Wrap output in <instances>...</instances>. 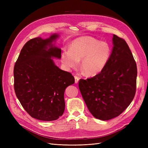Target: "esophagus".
<instances>
[{
    "label": "esophagus",
    "instance_id": "obj_1",
    "mask_svg": "<svg viewBox=\"0 0 148 148\" xmlns=\"http://www.w3.org/2000/svg\"><path fill=\"white\" fill-rule=\"evenodd\" d=\"M79 79V77H77V76H75V82L76 84L78 83Z\"/></svg>",
    "mask_w": 148,
    "mask_h": 148
}]
</instances>
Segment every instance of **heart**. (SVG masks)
I'll return each instance as SVG.
<instances>
[{
    "label": "heart",
    "mask_w": 148,
    "mask_h": 148,
    "mask_svg": "<svg viewBox=\"0 0 148 148\" xmlns=\"http://www.w3.org/2000/svg\"><path fill=\"white\" fill-rule=\"evenodd\" d=\"M111 53L110 46L90 36H82L71 42L69 50H64L60 59L65 69H76L81 60L80 66L88 76H95L104 69Z\"/></svg>",
    "instance_id": "1"
}]
</instances>
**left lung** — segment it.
<instances>
[{"instance_id":"8db88e82","label":"left lung","mask_w":148,"mask_h":148,"mask_svg":"<svg viewBox=\"0 0 148 148\" xmlns=\"http://www.w3.org/2000/svg\"><path fill=\"white\" fill-rule=\"evenodd\" d=\"M109 60L100 73L81 79L78 86L89 111L95 118L108 120L117 117L133 101L137 68L128 44L115 34Z\"/></svg>"}]
</instances>
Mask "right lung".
Wrapping results in <instances>:
<instances>
[{
  "label": "right lung",
  "instance_id": "1",
  "mask_svg": "<svg viewBox=\"0 0 148 148\" xmlns=\"http://www.w3.org/2000/svg\"><path fill=\"white\" fill-rule=\"evenodd\" d=\"M57 33L49 38L30 39L21 50L16 62L14 89L24 109L36 119L52 121L65 110V89L75 83L71 74L59 69L53 59H60L56 46Z\"/></svg>",
  "mask_w": 148,
  "mask_h": 148
}]
</instances>
